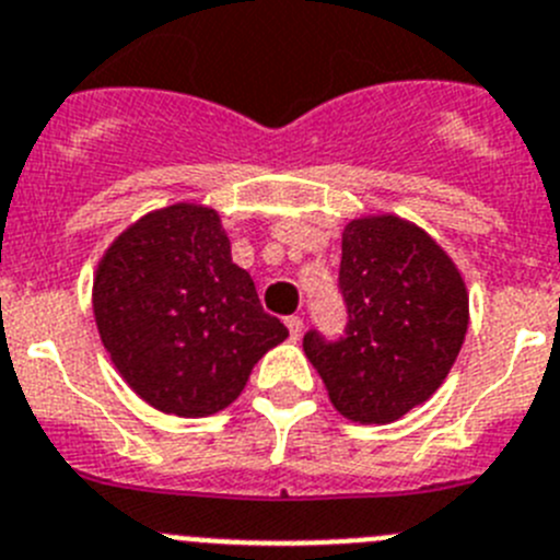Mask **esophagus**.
<instances>
[{
	"instance_id": "34e87169",
	"label": "esophagus",
	"mask_w": 560,
	"mask_h": 560,
	"mask_svg": "<svg viewBox=\"0 0 560 560\" xmlns=\"http://www.w3.org/2000/svg\"><path fill=\"white\" fill-rule=\"evenodd\" d=\"M287 329H290L292 340H301V335H304V320L299 315L287 317Z\"/></svg>"
}]
</instances>
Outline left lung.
I'll return each instance as SVG.
<instances>
[{
  "label": "left lung",
  "instance_id": "8db88e82",
  "mask_svg": "<svg viewBox=\"0 0 560 560\" xmlns=\"http://www.w3.org/2000/svg\"><path fill=\"white\" fill-rule=\"evenodd\" d=\"M346 337H304V354L342 418L390 424L432 399L468 331V290L452 256L399 214H365L342 229Z\"/></svg>",
  "mask_w": 560,
  "mask_h": 560
}]
</instances>
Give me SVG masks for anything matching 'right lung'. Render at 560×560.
I'll use <instances>...</instances> for the list:
<instances>
[{
	"mask_svg": "<svg viewBox=\"0 0 560 560\" xmlns=\"http://www.w3.org/2000/svg\"><path fill=\"white\" fill-rule=\"evenodd\" d=\"M92 306L130 390L178 418L225 410L256 362L287 340L248 270L231 261L220 211L192 200L148 211L105 248Z\"/></svg>",
	"mask_w": 560,
	"mask_h": 560,
	"instance_id": "obj_1",
	"label": "right lung"
}]
</instances>
